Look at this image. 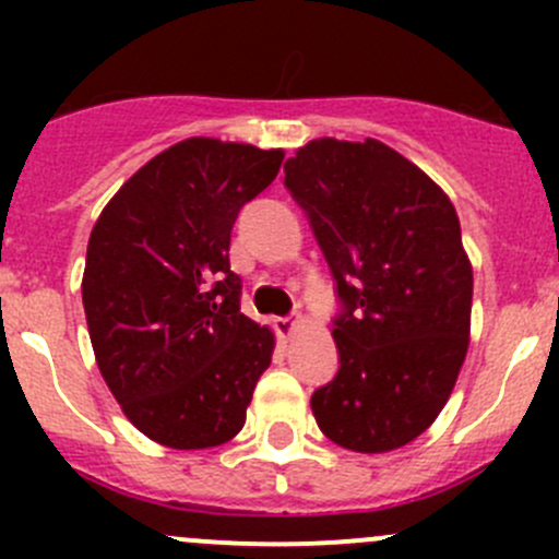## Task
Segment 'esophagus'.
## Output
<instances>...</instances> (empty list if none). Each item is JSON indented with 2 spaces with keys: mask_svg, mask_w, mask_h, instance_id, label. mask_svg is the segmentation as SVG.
Returning a JSON list of instances; mask_svg holds the SVG:
<instances>
[{
  "mask_svg": "<svg viewBox=\"0 0 559 559\" xmlns=\"http://www.w3.org/2000/svg\"><path fill=\"white\" fill-rule=\"evenodd\" d=\"M297 324H300L297 316H281V319H275V332H278L281 337H289L292 332L297 330Z\"/></svg>",
  "mask_w": 559,
  "mask_h": 559,
  "instance_id": "esophagus-1",
  "label": "esophagus"
}]
</instances>
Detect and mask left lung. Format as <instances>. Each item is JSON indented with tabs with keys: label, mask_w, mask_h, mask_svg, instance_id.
I'll return each mask as SVG.
<instances>
[{
	"label": "left lung",
	"mask_w": 559,
	"mask_h": 559,
	"mask_svg": "<svg viewBox=\"0 0 559 559\" xmlns=\"http://www.w3.org/2000/svg\"><path fill=\"white\" fill-rule=\"evenodd\" d=\"M335 281L337 373L316 425L352 452L405 447L447 405L467 352L473 270L449 197L379 140L321 138L284 165Z\"/></svg>",
	"instance_id": "8db88e82"
}]
</instances>
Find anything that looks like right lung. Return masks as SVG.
Listing matches in <instances>:
<instances>
[{"instance_id":"add662e5","label":"right lung","mask_w":559,"mask_h":559,"mask_svg":"<svg viewBox=\"0 0 559 559\" xmlns=\"http://www.w3.org/2000/svg\"><path fill=\"white\" fill-rule=\"evenodd\" d=\"M284 151L191 138L140 167L88 238L83 308L99 373L151 441L211 449L240 432L273 332L240 311L229 238Z\"/></svg>"}]
</instances>
